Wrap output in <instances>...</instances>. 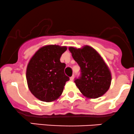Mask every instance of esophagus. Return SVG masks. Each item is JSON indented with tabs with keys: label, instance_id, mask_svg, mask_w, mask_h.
<instances>
[{
	"label": "esophagus",
	"instance_id": "obj_1",
	"mask_svg": "<svg viewBox=\"0 0 134 134\" xmlns=\"http://www.w3.org/2000/svg\"><path fill=\"white\" fill-rule=\"evenodd\" d=\"M74 75H73L72 76L70 77V81H73V80H74Z\"/></svg>",
	"mask_w": 134,
	"mask_h": 134
}]
</instances>
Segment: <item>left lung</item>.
<instances>
[{
    "label": "left lung",
    "instance_id": "left-lung-1",
    "mask_svg": "<svg viewBox=\"0 0 134 134\" xmlns=\"http://www.w3.org/2000/svg\"><path fill=\"white\" fill-rule=\"evenodd\" d=\"M69 50L81 68V75L74 81L80 92L88 98L104 95L110 87L111 74L100 54L88 46Z\"/></svg>",
    "mask_w": 134,
    "mask_h": 134
}]
</instances>
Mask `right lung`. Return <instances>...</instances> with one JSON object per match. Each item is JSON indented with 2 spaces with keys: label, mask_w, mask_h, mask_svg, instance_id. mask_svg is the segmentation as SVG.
I'll return each instance as SVG.
<instances>
[{
  "label": "right lung",
  "mask_w": 134,
  "mask_h": 134,
  "mask_svg": "<svg viewBox=\"0 0 134 134\" xmlns=\"http://www.w3.org/2000/svg\"><path fill=\"white\" fill-rule=\"evenodd\" d=\"M65 46H43L38 50L29 61L26 77L31 93L40 100L50 102L59 98L66 82L70 80L64 74L65 63L60 59L66 51Z\"/></svg>",
  "instance_id": "right-lung-1"
}]
</instances>
